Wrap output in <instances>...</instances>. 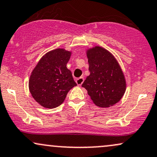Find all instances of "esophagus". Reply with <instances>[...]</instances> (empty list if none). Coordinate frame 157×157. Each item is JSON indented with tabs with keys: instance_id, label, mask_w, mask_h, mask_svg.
Segmentation results:
<instances>
[{
	"instance_id": "obj_1",
	"label": "esophagus",
	"mask_w": 157,
	"mask_h": 157,
	"mask_svg": "<svg viewBox=\"0 0 157 157\" xmlns=\"http://www.w3.org/2000/svg\"><path fill=\"white\" fill-rule=\"evenodd\" d=\"M84 78L83 77H80V78H77L76 79V83L78 85H82V84H83V82H84Z\"/></svg>"
}]
</instances>
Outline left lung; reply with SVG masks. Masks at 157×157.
<instances>
[{
    "instance_id": "1",
    "label": "left lung",
    "mask_w": 157,
    "mask_h": 157,
    "mask_svg": "<svg viewBox=\"0 0 157 157\" xmlns=\"http://www.w3.org/2000/svg\"><path fill=\"white\" fill-rule=\"evenodd\" d=\"M90 74L82 86L99 107L117 104L126 92V82L121 66L109 51L100 46L86 51Z\"/></svg>"
}]
</instances>
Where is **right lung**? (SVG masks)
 <instances>
[{
	"mask_svg": "<svg viewBox=\"0 0 157 157\" xmlns=\"http://www.w3.org/2000/svg\"><path fill=\"white\" fill-rule=\"evenodd\" d=\"M71 51L57 48L45 53L30 75L29 91L42 106L53 109L64 102L68 92L76 86L67 68Z\"/></svg>",
	"mask_w": 157,
	"mask_h": 157,
	"instance_id": "1",
	"label": "right lung"
}]
</instances>
